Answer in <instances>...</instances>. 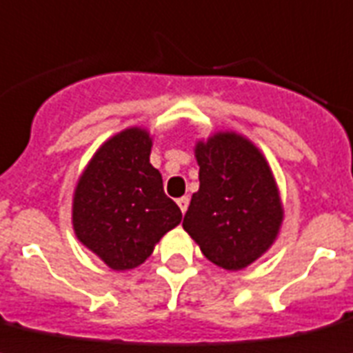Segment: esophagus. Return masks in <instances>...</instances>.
<instances>
[{
  "mask_svg": "<svg viewBox=\"0 0 353 353\" xmlns=\"http://www.w3.org/2000/svg\"><path fill=\"white\" fill-rule=\"evenodd\" d=\"M176 203H179L180 210H182V212H185V210H188V207H189V196L179 198V200H176Z\"/></svg>",
  "mask_w": 353,
  "mask_h": 353,
  "instance_id": "34e87169",
  "label": "esophagus"
}]
</instances>
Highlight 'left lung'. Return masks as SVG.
<instances>
[{
  "label": "left lung",
  "instance_id": "8db88e82",
  "mask_svg": "<svg viewBox=\"0 0 353 353\" xmlns=\"http://www.w3.org/2000/svg\"><path fill=\"white\" fill-rule=\"evenodd\" d=\"M200 189L183 216V230L210 263L237 271L273 245L284 218L266 159L234 132L196 144Z\"/></svg>",
  "mask_w": 353,
  "mask_h": 353
}]
</instances>
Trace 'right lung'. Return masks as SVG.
Wrapping results in <instances>:
<instances>
[{"label":"right lung","mask_w":353,"mask_h":353,"mask_svg":"<svg viewBox=\"0 0 353 353\" xmlns=\"http://www.w3.org/2000/svg\"><path fill=\"white\" fill-rule=\"evenodd\" d=\"M150 152L146 130H123L94 153L74 191V234L116 271L143 264L165 232L182 221L161 173L150 164Z\"/></svg>","instance_id":"right-lung-1"}]
</instances>
